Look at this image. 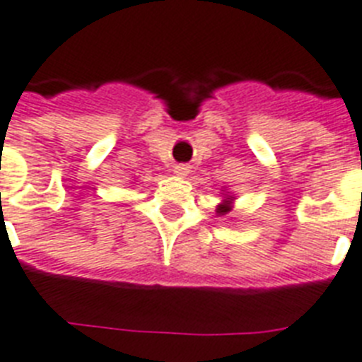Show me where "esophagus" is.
Instances as JSON below:
<instances>
[{"label": "esophagus", "mask_w": 362, "mask_h": 362, "mask_svg": "<svg viewBox=\"0 0 362 362\" xmlns=\"http://www.w3.org/2000/svg\"><path fill=\"white\" fill-rule=\"evenodd\" d=\"M173 173L179 175V177H187L190 173V166L189 164H177V166L173 168Z\"/></svg>", "instance_id": "esophagus-1"}]
</instances>
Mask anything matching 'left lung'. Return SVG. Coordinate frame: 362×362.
I'll list each match as a JSON object with an SVG mask.
<instances>
[{
  "label": "left lung",
  "instance_id": "1",
  "mask_svg": "<svg viewBox=\"0 0 362 362\" xmlns=\"http://www.w3.org/2000/svg\"><path fill=\"white\" fill-rule=\"evenodd\" d=\"M228 211H230V205H228V204L218 205V213H222V215H224V213H228Z\"/></svg>",
  "mask_w": 362,
  "mask_h": 362
}]
</instances>
